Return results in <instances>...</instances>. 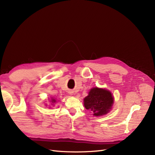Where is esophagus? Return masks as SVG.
<instances>
[{
  "label": "esophagus",
  "instance_id": "1",
  "mask_svg": "<svg viewBox=\"0 0 155 155\" xmlns=\"http://www.w3.org/2000/svg\"><path fill=\"white\" fill-rule=\"evenodd\" d=\"M70 93V94H72V92H71H71H70V93Z\"/></svg>",
  "mask_w": 155,
  "mask_h": 155
}]
</instances>
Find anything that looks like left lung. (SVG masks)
I'll list each match as a JSON object with an SVG mask.
<instances>
[{
    "mask_svg": "<svg viewBox=\"0 0 155 155\" xmlns=\"http://www.w3.org/2000/svg\"><path fill=\"white\" fill-rule=\"evenodd\" d=\"M114 104L113 96L105 89L93 87L88 96L84 99V105L87 110H91L95 116H101L110 112Z\"/></svg>",
    "mask_w": 155,
    "mask_h": 155,
    "instance_id": "obj_1",
    "label": "left lung"
}]
</instances>
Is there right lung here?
<instances>
[{"instance_id": "right-lung-1", "label": "right lung", "mask_w": 155, "mask_h": 155, "mask_svg": "<svg viewBox=\"0 0 155 155\" xmlns=\"http://www.w3.org/2000/svg\"><path fill=\"white\" fill-rule=\"evenodd\" d=\"M50 102H51V103H50V107H49V108H50L51 107H53V106H54L55 103L56 102V99H55V98H52V97H51V100L50 101Z\"/></svg>"}]
</instances>
